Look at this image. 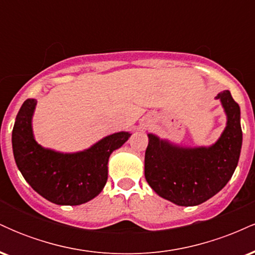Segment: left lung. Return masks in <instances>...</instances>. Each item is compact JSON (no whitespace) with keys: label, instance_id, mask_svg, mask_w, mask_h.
Returning <instances> with one entry per match:
<instances>
[{"label":"left lung","instance_id":"obj_1","mask_svg":"<svg viewBox=\"0 0 255 255\" xmlns=\"http://www.w3.org/2000/svg\"><path fill=\"white\" fill-rule=\"evenodd\" d=\"M217 99L228 116L227 127L210 147L183 148L148 134L145 178L151 188L180 206H195L217 194L238 166L242 145L240 107L229 91Z\"/></svg>","mask_w":255,"mask_h":255}]
</instances>
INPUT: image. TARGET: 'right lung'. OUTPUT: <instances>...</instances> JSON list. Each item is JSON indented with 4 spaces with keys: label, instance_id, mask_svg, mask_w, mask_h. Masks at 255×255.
<instances>
[{
    "label": "right lung",
    "instance_id": "right-lung-1",
    "mask_svg": "<svg viewBox=\"0 0 255 255\" xmlns=\"http://www.w3.org/2000/svg\"><path fill=\"white\" fill-rule=\"evenodd\" d=\"M36 99L24 102L11 133L15 163L22 176L38 194L57 205H80L97 197L108 180L111 152L130 136L128 131L111 134L89 150L58 153L38 145L31 120Z\"/></svg>",
    "mask_w": 255,
    "mask_h": 255
}]
</instances>
